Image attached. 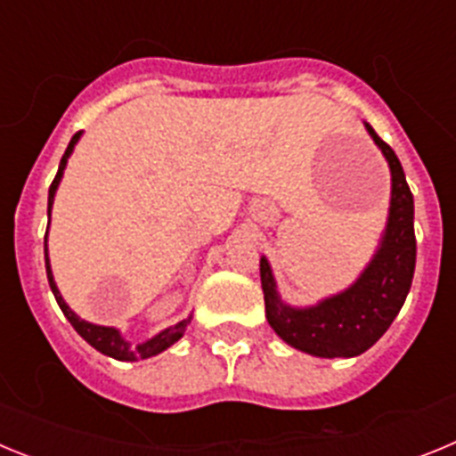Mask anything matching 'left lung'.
<instances>
[{
  "label": "left lung",
  "instance_id": "obj_1",
  "mask_svg": "<svg viewBox=\"0 0 456 456\" xmlns=\"http://www.w3.org/2000/svg\"><path fill=\"white\" fill-rule=\"evenodd\" d=\"M365 127L388 159L393 196L384 241L363 276L352 288L322 301L315 308L297 310L278 299L269 263L265 257L260 260L269 326L288 345L313 356L352 358L372 347L404 305L416 272L413 193L393 148L372 130V125Z\"/></svg>",
  "mask_w": 456,
  "mask_h": 456
}]
</instances>
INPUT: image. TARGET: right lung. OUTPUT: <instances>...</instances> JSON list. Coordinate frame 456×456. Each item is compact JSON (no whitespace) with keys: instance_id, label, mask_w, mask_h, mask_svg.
<instances>
[{"instance_id":"1","label":"right lung","mask_w":456,"mask_h":456,"mask_svg":"<svg viewBox=\"0 0 456 456\" xmlns=\"http://www.w3.org/2000/svg\"><path fill=\"white\" fill-rule=\"evenodd\" d=\"M79 134L82 132H77V134L72 136L70 143H68L66 152H63L61 157V164H59V171H56L54 180H52L50 184V199H47V212L52 209V200H54V191L56 187H59V180H61L63 175V168H66V162H68V155L72 152V148H75V143H77ZM47 237V235H45ZM45 267H47V281H50V288L52 292H54V299L56 304H59V308L63 310V315L68 317V322H70L72 326H75V331L79 333V336L84 338V340L91 345V347H95L98 352L107 354V356L116 358V361H136V358H151L155 356V354L164 352L167 347H171L173 342H178L180 338H183L184 329H187L189 320H183L178 322L175 326H171V329H167V331H162L159 336H155L152 340L143 342V345H136V347H130L127 342L120 338V333L116 331V329H109V326H95V324H88V322L79 320L75 313H72L70 308L66 305V301H63V297L59 294V289H56L54 285V278H52V269H50V260H47V244H45Z\"/></svg>"}]
</instances>
